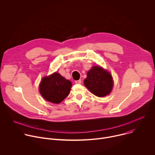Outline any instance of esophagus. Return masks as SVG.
Masks as SVG:
<instances>
[{"label": "esophagus", "mask_w": 155, "mask_h": 155, "mask_svg": "<svg viewBox=\"0 0 155 155\" xmlns=\"http://www.w3.org/2000/svg\"><path fill=\"white\" fill-rule=\"evenodd\" d=\"M81 82V80H75V83L76 84H80Z\"/></svg>", "instance_id": "1"}]
</instances>
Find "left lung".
Masks as SVG:
<instances>
[{
    "label": "left lung",
    "mask_w": 155,
    "mask_h": 155,
    "mask_svg": "<svg viewBox=\"0 0 155 155\" xmlns=\"http://www.w3.org/2000/svg\"><path fill=\"white\" fill-rule=\"evenodd\" d=\"M84 84L95 96L104 97L111 92L114 83L108 72L99 66H94L87 72Z\"/></svg>",
    "instance_id": "1"
}]
</instances>
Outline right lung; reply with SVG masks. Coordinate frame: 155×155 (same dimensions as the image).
Instances as JSON below:
<instances>
[{"label": "right lung", "instance_id": "1", "mask_svg": "<svg viewBox=\"0 0 155 155\" xmlns=\"http://www.w3.org/2000/svg\"><path fill=\"white\" fill-rule=\"evenodd\" d=\"M72 83L69 80L55 72L42 79L39 90L45 100L54 104H59L69 95Z\"/></svg>", "mask_w": 155, "mask_h": 155}]
</instances>
